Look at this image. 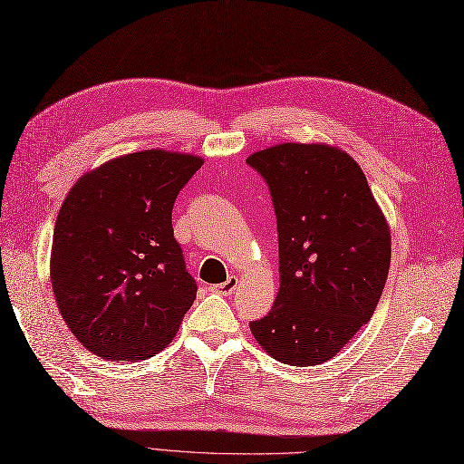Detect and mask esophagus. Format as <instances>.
Instances as JSON below:
<instances>
[{
  "label": "esophagus",
  "mask_w": 464,
  "mask_h": 464,
  "mask_svg": "<svg viewBox=\"0 0 464 464\" xmlns=\"http://www.w3.org/2000/svg\"><path fill=\"white\" fill-rule=\"evenodd\" d=\"M237 286V276H228L227 283L217 285V286H210V290L217 292V294H232Z\"/></svg>",
  "instance_id": "1"
}]
</instances>
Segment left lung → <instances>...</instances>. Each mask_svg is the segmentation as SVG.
<instances>
[{
	"mask_svg": "<svg viewBox=\"0 0 464 464\" xmlns=\"http://www.w3.org/2000/svg\"><path fill=\"white\" fill-rule=\"evenodd\" d=\"M271 189L280 288L249 329L266 354L317 366L366 325L387 283L391 230L358 162L325 143L247 157Z\"/></svg>",
	"mask_w": 464,
	"mask_h": 464,
	"instance_id": "1",
	"label": "left lung"
}]
</instances>
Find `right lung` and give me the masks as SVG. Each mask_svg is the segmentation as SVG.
Returning a JSON list of instances; mask_svg holds the SVG:
<instances>
[{"mask_svg":"<svg viewBox=\"0 0 464 464\" xmlns=\"http://www.w3.org/2000/svg\"><path fill=\"white\" fill-rule=\"evenodd\" d=\"M203 166L188 152L121 154L82 174L53 228L50 280L75 339L104 360H147L176 336L198 285L172 207Z\"/></svg>","mask_w":464,"mask_h":464,"instance_id":"1","label":"right lung"}]
</instances>
